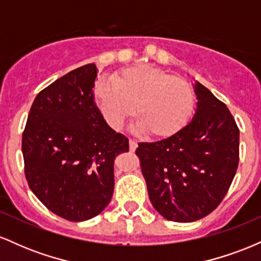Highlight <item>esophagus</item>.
<instances>
[{"label": "esophagus", "mask_w": 261, "mask_h": 261, "mask_svg": "<svg viewBox=\"0 0 261 261\" xmlns=\"http://www.w3.org/2000/svg\"><path fill=\"white\" fill-rule=\"evenodd\" d=\"M128 146H130V151L135 152V149L137 148V141L130 139V141H128Z\"/></svg>", "instance_id": "34e87169"}]
</instances>
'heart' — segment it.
<instances>
[{
    "mask_svg": "<svg viewBox=\"0 0 261 261\" xmlns=\"http://www.w3.org/2000/svg\"><path fill=\"white\" fill-rule=\"evenodd\" d=\"M93 98L109 126L119 128L134 114L136 127L154 139L174 136L190 120L195 97L187 81L151 65L124 68L113 83L98 81Z\"/></svg>",
    "mask_w": 261,
    "mask_h": 261,
    "instance_id": "b5f03b06",
    "label": "heart"
}]
</instances>
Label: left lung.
I'll use <instances>...</instances> for the list:
<instances>
[{"instance_id":"1","label":"left lung","mask_w":261,"mask_h":261,"mask_svg":"<svg viewBox=\"0 0 261 261\" xmlns=\"http://www.w3.org/2000/svg\"><path fill=\"white\" fill-rule=\"evenodd\" d=\"M196 109L174 136L141 142L136 154L155 211L194 222L220 205L239 161V130L226 104L195 81Z\"/></svg>"}]
</instances>
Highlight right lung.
I'll list each match as a JSON object with an SVG mask.
<instances>
[{"label": "right lung", "instance_id": "right-lung-1", "mask_svg": "<svg viewBox=\"0 0 261 261\" xmlns=\"http://www.w3.org/2000/svg\"><path fill=\"white\" fill-rule=\"evenodd\" d=\"M95 64L71 71L35 97L23 133L29 188L72 222L98 216L114 191V161L128 140L104 120L93 98Z\"/></svg>", "mask_w": 261, "mask_h": 261}]
</instances>
